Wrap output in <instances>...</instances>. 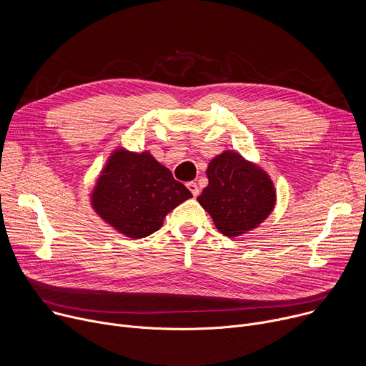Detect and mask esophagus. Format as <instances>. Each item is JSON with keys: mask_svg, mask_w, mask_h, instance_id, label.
I'll return each instance as SVG.
<instances>
[{"mask_svg": "<svg viewBox=\"0 0 366 366\" xmlns=\"http://www.w3.org/2000/svg\"><path fill=\"white\" fill-rule=\"evenodd\" d=\"M187 188L191 191V194H192L194 197H197V195L199 194V188H198V185H197L195 182H188V184H187Z\"/></svg>", "mask_w": 366, "mask_h": 366, "instance_id": "34e87169", "label": "esophagus"}]
</instances>
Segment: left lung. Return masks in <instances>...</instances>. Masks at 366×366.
<instances>
[{
  "instance_id": "1",
  "label": "left lung",
  "mask_w": 366,
  "mask_h": 366,
  "mask_svg": "<svg viewBox=\"0 0 366 366\" xmlns=\"http://www.w3.org/2000/svg\"><path fill=\"white\" fill-rule=\"evenodd\" d=\"M205 174L208 185L197 199L224 236L244 234L272 213L277 201L272 179L240 153L217 154Z\"/></svg>"
}]
</instances>
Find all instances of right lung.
<instances>
[{"label": "right lung", "mask_w": 366, "mask_h": 366, "mask_svg": "<svg viewBox=\"0 0 366 366\" xmlns=\"http://www.w3.org/2000/svg\"><path fill=\"white\" fill-rule=\"evenodd\" d=\"M191 197L149 152L116 149L97 179L91 205L122 234L142 239L159 230L165 216Z\"/></svg>", "instance_id": "right-lung-1"}]
</instances>
